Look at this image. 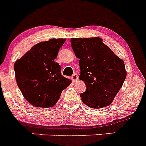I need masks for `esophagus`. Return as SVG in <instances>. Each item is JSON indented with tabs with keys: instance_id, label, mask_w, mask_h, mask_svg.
Listing matches in <instances>:
<instances>
[{
	"instance_id": "obj_1",
	"label": "esophagus",
	"mask_w": 146,
	"mask_h": 146,
	"mask_svg": "<svg viewBox=\"0 0 146 146\" xmlns=\"http://www.w3.org/2000/svg\"><path fill=\"white\" fill-rule=\"evenodd\" d=\"M72 79L73 82H76L79 79V76H78L77 74H74L72 76Z\"/></svg>"
}]
</instances>
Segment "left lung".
<instances>
[{
	"label": "left lung",
	"instance_id": "obj_1",
	"mask_svg": "<svg viewBox=\"0 0 146 146\" xmlns=\"http://www.w3.org/2000/svg\"><path fill=\"white\" fill-rule=\"evenodd\" d=\"M70 41L75 55L79 59V79L86 88L80 94L82 100L91 108L110 106L126 79L124 61L99 37L72 38Z\"/></svg>",
	"mask_w": 146,
	"mask_h": 146
}]
</instances>
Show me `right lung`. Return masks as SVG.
<instances>
[{
	"label": "right lung",
	"mask_w": 146,
	"mask_h": 146,
	"mask_svg": "<svg viewBox=\"0 0 146 146\" xmlns=\"http://www.w3.org/2000/svg\"><path fill=\"white\" fill-rule=\"evenodd\" d=\"M65 38H50L34 45L15 63L16 82L24 97L35 107L52 108L71 80L54 60Z\"/></svg>",
	"instance_id": "1"
}]
</instances>
